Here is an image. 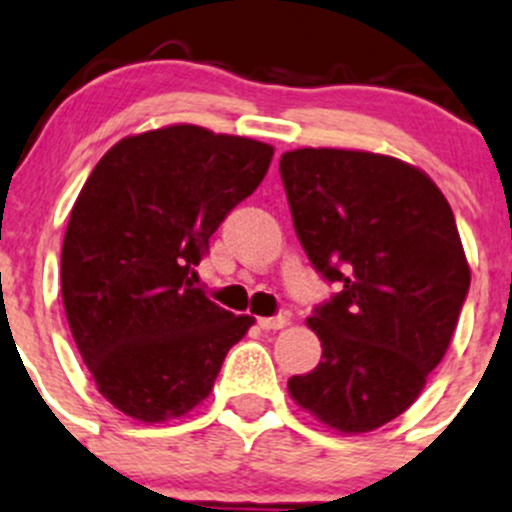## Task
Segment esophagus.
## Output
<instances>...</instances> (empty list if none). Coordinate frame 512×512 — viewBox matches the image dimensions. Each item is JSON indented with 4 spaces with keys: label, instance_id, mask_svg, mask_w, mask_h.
<instances>
[{
    "label": "esophagus",
    "instance_id": "obj_1",
    "mask_svg": "<svg viewBox=\"0 0 512 512\" xmlns=\"http://www.w3.org/2000/svg\"><path fill=\"white\" fill-rule=\"evenodd\" d=\"M288 323H290L288 313H280V315H272V318H260L257 326H260L262 331H280V328H285Z\"/></svg>",
    "mask_w": 512,
    "mask_h": 512
}]
</instances>
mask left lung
<instances>
[{
  "instance_id": "left-lung-1",
  "label": "left lung",
  "mask_w": 512,
  "mask_h": 512,
  "mask_svg": "<svg viewBox=\"0 0 512 512\" xmlns=\"http://www.w3.org/2000/svg\"><path fill=\"white\" fill-rule=\"evenodd\" d=\"M280 176L305 255L341 285L308 318L321 364L288 391L336 432H374L417 401L457 328L470 265L455 214L422 169L369 151L298 148Z\"/></svg>"
}]
</instances>
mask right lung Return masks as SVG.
<instances>
[{"instance_id": "right-lung-1", "label": "right lung", "mask_w": 512, "mask_h": 512, "mask_svg": "<svg viewBox=\"0 0 512 512\" xmlns=\"http://www.w3.org/2000/svg\"><path fill=\"white\" fill-rule=\"evenodd\" d=\"M272 154L179 123L118 141L80 189L62 242V305L95 386L126 417L159 424L202 404L255 323L191 278Z\"/></svg>"}]
</instances>
